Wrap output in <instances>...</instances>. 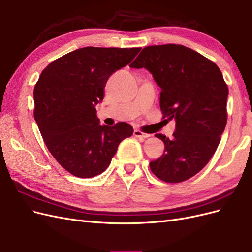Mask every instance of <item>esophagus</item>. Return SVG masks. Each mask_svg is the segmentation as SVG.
Instances as JSON below:
<instances>
[{
  "label": "esophagus",
  "mask_w": 252,
  "mask_h": 252,
  "mask_svg": "<svg viewBox=\"0 0 252 252\" xmlns=\"http://www.w3.org/2000/svg\"><path fill=\"white\" fill-rule=\"evenodd\" d=\"M133 135L136 136V138H140V139H146V138H149V136H150L149 133L143 132V131H141V130H138V129H134Z\"/></svg>",
  "instance_id": "esophagus-1"
}]
</instances>
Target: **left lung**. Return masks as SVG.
Here are the masks:
<instances>
[{
  "mask_svg": "<svg viewBox=\"0 0 252 252\" xmlns=\"http://www.w3.org/2000/svg\"><path fill=\"white\" fill-rule=\"evenodd\" d=\"M132 68H146L161 87L163 118L177 127L165 144L164 154L149 163L156 177L181 183L201 171L215 154L227 123L228 86L215 62L177 44L143 48Z\"/></svg>",
  "mask_w": 252,
  "mask_h": 252,
  "instance_id": "left-lung-1",
  "label": "left lung"
}]
</instances>
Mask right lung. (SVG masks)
<instances>
[{"instance_id":"obj_1","label":"right lung","mask_w":252,"mask_h":252,"mask_svg":"<svg viewBox=\"0 0 252 252\" xmlns=\"http://www.w3.org/2000/svg\"><path fill=\"white\" fill-rule=\"evenodd\" d=\"M138 48L84 47L61 57L36 82L33 116L57 162L78 178L107 169L119 144L131 136L124 122L98 124L94 106L104 98L106 82L138 55Z\"/></svg>"}]
</instances>
